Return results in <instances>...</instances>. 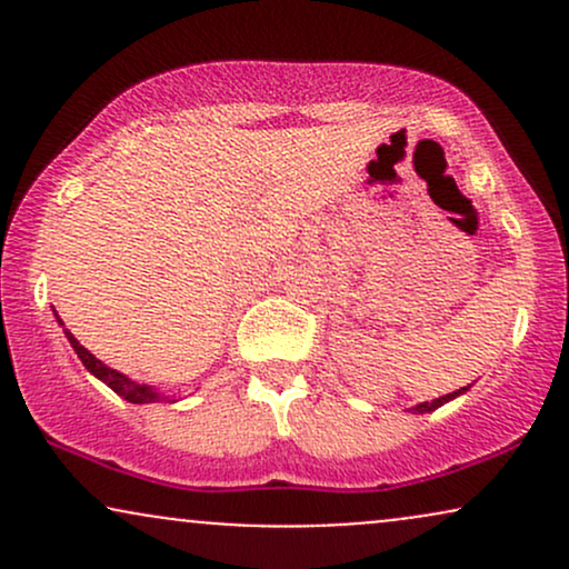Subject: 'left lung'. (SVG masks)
I'll return each instance as SVG.
<instances>
[{"label": "left lung", "instance_id": "obj_1", "mask_svg": "<svg viewBox=\"0 0 569 569\" xmlns=\"http://www.w3.org/2000/svg\"><path fill=\"white\" fill-rule=\"evenodd\" d=\"M468 388H460V390H455V393H447V396H441V398H433V401H426V403H417L415 409V415H426V411H433V409H439V407H443V403L447 401H452V398H457V396H462L466 393Z\"/></svg>", "mask_w": 569, "mask_h": 569}]
</instances>
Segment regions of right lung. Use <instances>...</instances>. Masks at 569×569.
Instances as JSON below:
<instances>
[{
	"label": "right lung",
	"instance_id": "1",
	"mask_svg": "<svg viewBox=\"0 0 569 569\" xmlns=\"http://www.w3.org/2000/svg\"><path fill=\"white\" fill-rule=\"evenodd\" d=\"M56 318H58V316H56ZM58 323H61V318H58ZM61 326H63V323H61ZM63 335H67V339L71 342V348H74L77 356H80V361L84 363V369H88L90 375H96L98 380H101V382H107L109 388H112L117 396L126 398V401H130V403H158V401H171V398H168L166 393H160V390L149 388V385H139V382H133V380H130V377L120 375V371H117V369H109L107 363L98 361V358L93 356V352H90L88 348H82V345L77 342V337L71 335L69 329H63Z\"/></svg>",
	"mask_w": 569,
	"mask_h": 569
}]
</instances>
